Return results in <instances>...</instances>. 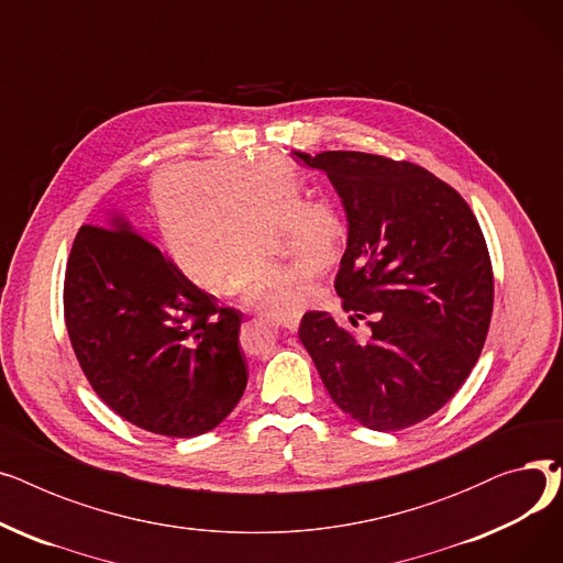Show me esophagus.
<instances>
[{"instance_id": "obj_1", "label": "esophagus", "mask_w": 563, "mask_h": 563, "mask_svg": "<svg viewBox=\"0 0 563 563\" xmlns=\"http://www.w3.org/2000/svg\"><path fill=\"white\" fill-rule=\"evenodd\" d=\"M276 327L285 329L287 333H297V331H299V317H291V319H276Z\"/></svg>"}]
</instances>
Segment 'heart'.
I'll use <instances>...</instances> for the list:
<instances>
[{"mask_svg":"<svg viewBox=\"0 0 563 563\" xmlns=\"http://www.w3.org/2000/svg\"><path fill=\"white\" fill-rule=\"evenodd\" d=\"M147 207L168 260L205 289L228 285L274 319L321 306L323 289L264 257L266 228H285L301 269L327 274L346 249V223L329 198L301 200V180L285 159L225 155L162 166L147 185Z\"/></svg>","mask_w":563,"mask_h":563,"instance_id":"b5f03b06","label":"heart"}]
</instances>
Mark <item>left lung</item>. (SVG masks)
<instances>
[{"mask_svg":"<svg viewBox=\"0 0 563 563\" xmlns=\"http://www.w3.org/2000/svg\"><path fill=\"white\" fill-rule=\"evenodd\" d=\"M75 356L102 401L173 438L217 429L246 390L242 314L217 308L121 212L81 225L64 285Z\"/></svg>","mask_w":563,"mask_h":563,"instance_id":"8db88e82","label":"left lung"}]
</instances>
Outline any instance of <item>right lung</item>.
<instances>
[{"label":"right lung","mask_w":563,"mask_h":563,"mask_svg":"<svg viewBox=\"0 0 563 563\" xmlns=\"http://www.w3.org/2000/svg\"><path fill=\"white\" fill-rule=\"evenodd\" d=\"M329 175L346 214L335 289L356 340L329 312H306L299 338L331 399L367 429L431 418L475 367L493 312V272L467 202L429 170L386 157L297 153Z\"/></svg>","instance_id":"right-lung-1"}]
</instances>
